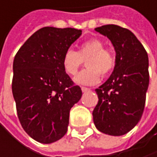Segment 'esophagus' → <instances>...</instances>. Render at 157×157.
I'll return each mask as SVG.
<instances>
[{
	"label": "esophagus",
	"mask_w": 157,
	"mask_h": 157,
	"mask_svg": "<svg viewBox=\"0 0 157 157\" xmlns=\"http://www.w3.org/2000/svg\"><path fill=\"white\" fill-rule=\"evenodd\" d=\"M90 90H91L90 88H87V87H82V91L83 93L88 92V91H90Z\"/></svg>",
	"instance_id": "34e87169"
}]
</instances>
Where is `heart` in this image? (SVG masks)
I'll list each match as a JSON object with an SVG mask.
<instances>
[{
	"mask_svg": "<svg viewBox=\"0 0 157 157\" xmlns=\"http://www.w3.org/2000/svg\"><path fill=\"white\" fill-rule=\"evenodd\" d=\"M87 69L81 72L75 78L79 84L93 85L99 82L100 75L107 76L115 66V56L112 51L105 48V44L98 38L87 40L80 44L78 51L67 50L62 59V64L64 72L75 76L82 61H85Z\"/></svg>",
	"mask_w": 157,
	"mask_h": 157,
	"instance_id": "b5f03b06",
	"label": "heart"
}]
</instances>
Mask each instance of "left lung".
Returning a JSON list of instances; mask_svg holds the SVG:
<instances>
[{
  "label": "left lung",
  "instance_id": "1",
  "mask_svg": "<svg viewBox=\"0 0 157 157\" xmlns=\"http://www.w3.org/2000/svg\"><path fill=\"white\" fill-rule=\"evenodd\" d=\"M95 31L112 42L116 56L113 74L95 89L99 100L93 119L100 132L119 136L131 131L141 119L149 85L148 55L128 29L107 24Z\"/></svg>",
  "mask_w": 157,
  "mask_h": 157
}]
</instances>
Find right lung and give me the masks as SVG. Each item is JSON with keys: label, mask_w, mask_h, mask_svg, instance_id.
Instances as JSON below:
<instances>
[{"label": "right lung", "mask_w": 157, "mask_h": 157, "mask_svg": "<svg viewBox=\"0 0 157 157\" xmlns=\"http://www.w3.org/2000/svg\"><path fill=\"white\" fill-rule=\"evenodd\" d=\"M82 34L75 28L44 27L17 52L12 90L20 123L35 141L51 144L67 132L70 110L82 90L64 72V52Z\"/></svg>", "instance_id": "1"}]
</instances>
